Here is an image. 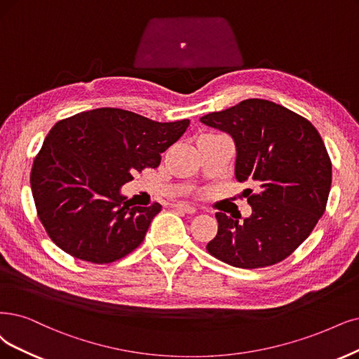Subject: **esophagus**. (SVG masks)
Returning <instances> with one entry per match:
<instances>
[{"label":"esophagus","instance_id":"esophagus-1","mask_svg":"<svg viewBox=\"0 0 359 359\" xmlns=\"http://www.w3.org/2000/svg\"><path fill=\"white\" fill-rule=\"evenodd\" d=\"M172 207H175L176 210H182V211H184V213H188V215H194L195 211H196V208L194 205L187 204V203H177V204H175Z\"/></svg>","mask_w":359,"mask_h":359}]
</instances>
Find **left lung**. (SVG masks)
Listing matches in <instances>:
<instances>
[{"instance_id":"obj_1","label":"left lung","mask_w":359,"mask_h":359,"mask_svg":"<svg viewBox=\"0 0 359 359\" xmlns=\"http://www.w3.org/2000/svg\"><path fill=\"white\" fill-rule=\"evenodd\" d=\"M200 121L233 139L235 177L257 189H245L253 213L244 222L216 213L219 229L208 253L243 269L284 260L325 211L331 161L320 133L306 118L263 99L243 100Z\"/></svg>"}]
</instances>
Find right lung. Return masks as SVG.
<instances>
[{
    "label": "right lung",
    "mask_w": 359,
    "mask_h": 359,
    "mask_svg": "<svg viewBox=\"0 0 359 359\" xmlns=\"http://www.w3.org/2000/svg\"><path fill=\"white\" fill-rule=\"evenodd\" d=\"M189 119L158 123L99 108L59 121L34 159L31 189L51 241L91 263H111L137 248L161 211L131 205L121 194L136 171L155 168Z\"/></svg>",
    "instance_id": "1"
}]
</instances>
